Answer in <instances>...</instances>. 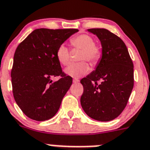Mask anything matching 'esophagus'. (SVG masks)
Wrapping results in <instances>:
<instances>
[{
  "mask_svg": "<svg viewBox=\"0 0 150 150\" xmlns=\"http://www.w3.org/2000/svg\"><path fill=\"white\" fill-rule=\"evenodd\" d=\"M73 82H74V83H79V79H73Z\"/></svg>",
  "mask_w": 150,
  "mask_h": 150,
  "instance_id": "obj_1",
  "label": "esophagus"
}]
</instances>
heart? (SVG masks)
I'll return each instance as SVG.
<instances>
[{
	"mask_svg": "<svg viewBox=\"0 0 150 150\" xmlns=\"http://www.w3.org/2000/svg\"><path fill=\"white\" fill-rule=\"evenodd\" d=\"M73 47L81 50L79 60H88L91 65H96L101 57L100 47L94 44V39L89 35L81 34L73 37L70 40ZM56 57L62 65H67L70 62V53L69 48L62 44L56 50ZM90 70L89 65L85 62L71 64L65 69V73L71 77L78 79L86 75Z\"/></svg>",
	"mask_w": 150,
	"mask_h": 150,
	"instance_id": "b5f03b06",
	"label": "heart"
}]
</instances>
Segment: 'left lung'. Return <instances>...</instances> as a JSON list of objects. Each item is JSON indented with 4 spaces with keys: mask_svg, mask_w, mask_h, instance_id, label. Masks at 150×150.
<instances>
[{
    "mask_svg": "<svg viewBox=\"0 0 150 150\" xmlns=\"http://www.w3.org/2000/svg\"><path fill=\"white\" fill-rule=\"evenodd\" d=\"M102 46L96 69L81 80V104L88 116L110 121L125 108L133 88V64L124 41L106 29H88Z\"/></svg>",
    "mask_w": 150,
    "mask_h": 150,
    "instance_id": "8db88e82",
    "label": "left lung"
}]
</instances>
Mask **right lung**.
Listing matches in <instances>:
<instances>
[{
	"mask_svg": "<svg viewBox=\"0 0 150 150\" xmlns=\"http://www.w3.org/2000/svg\"><path fill=\"white\" fill-rule=\"evenodd\" d=\"M77 29H36L19 44L13 56L11 81L15 101L23 114L37 121L55 116L72 84L56 57L58 47ZM61 76L52 82L51 79Z\"/></svg>",
	"mask_w": 150,
	"mask_h": 150,
	"instance_id": "obj_1",
	"label": "right lung"
}]
</instances>
